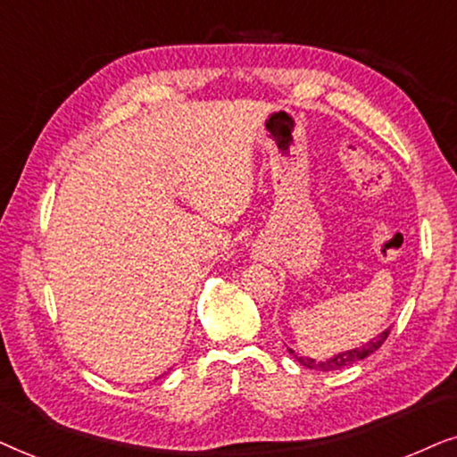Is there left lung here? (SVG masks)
<instances>
[{"label": "left lung", "instance_id": "8db88e82", "mask_svg": "<svg viewBox=\"0 0 457 457\" xmlns=\"http://www.w3.org/2000/svg\"><path fill=\"white\" fill-rule=\"evenodd\" d=\"M386 337H388V330L378 334V337L372 338V340H368V343L361 345L360 349L343 351V353H338V355H334V357H330V360H326V361H315V360H312V357L296 355V353L292 351V349H288V353H290L292 357H295L296 361L301 363V366H305L309 370H321V372H332V370H343L346 366H351V363H357V361L366 360L368 355H372L374 351L380 349L382 343H385V340H386Z\"/></svg>", "mask_w": 457, "mask_h": 457}]
</instances>
